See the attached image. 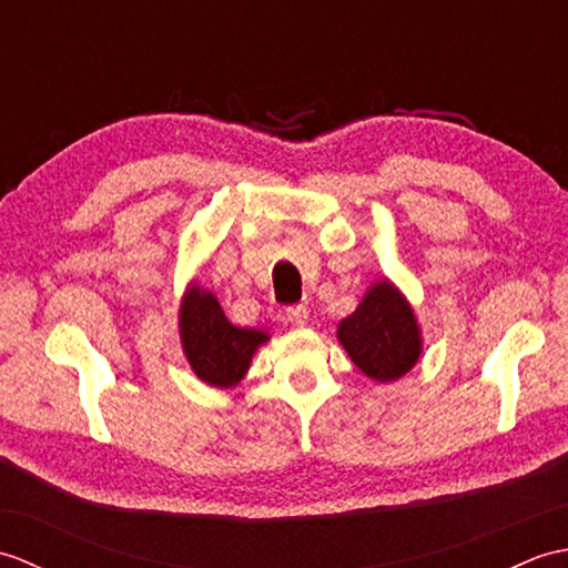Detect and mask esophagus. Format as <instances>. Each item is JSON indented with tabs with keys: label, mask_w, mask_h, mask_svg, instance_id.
Masks as SVG:
<instances>
[{
	"label": "esophagus",
	"mask_w": 568,
	"mask_h": 568,
	"mask_svg": "<svg viewBox=\"0 0 568 568\" xmlns=\"http://www.w3.org/2000/svg\"><path fill=\"white\" fill-rule=\"evenodd\" d=\"M285 317L293 324V327H305L310 320V310L305 305H291L285 310Z\"/></svg>",
	"instance_id": "esophagus-1"
}]
</instances>
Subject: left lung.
<instances>
[{"label": "left lung", "mask_w": 568, "mask_h": 568, "mask_svg": "<svg viewBox=\"0 0 568 568\" xmlns=\"http://www.w3.org/2000/svg\"><path fill=\"white\" fill-rule=\"evenodd\" d=\"M336 336L354 364L381 383L405 376L422 348L413 310L390 283L373 285Z\"/></svg>", "instance_id": "left-lung-1"}]
</instances>
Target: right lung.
<instances>
[{
	"mask_svg": "<svg viewBox=\"0 0 568 568\" xmlns=\"http://www.w3.org/2000/svg\"><path fill=\"white\" fill-rule=\"evenodd\" d=\"M180 339L197 378L214 388H232L244 378L253 352L268 342V334L234 327L216 297L192 285L180 307Z\"/></svg>",
	"mask_w": 568,
	"mask_h": 568,
	"instance_id": "right-lung-1",
	"label": "right lung"
}]
</instances>
